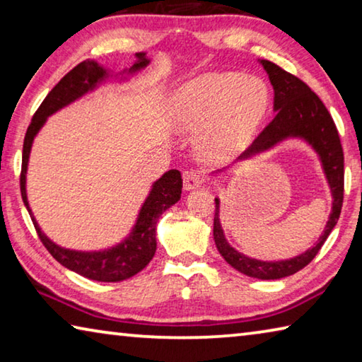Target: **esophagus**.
Returning <instances> with one entry per match:
<instances>
[{
    "instance_id": "esophagus-1",
    "label": "esophagus",
    "mask_w": 362,
    "mask_h": 362,
    "mask_svg": "<svg viewBox=\"0 0 362 362\" xmlns=\"http://www.w3.org/2000/svg\"><path fill=\"white\" fill-rule=\"evenodd\" d=\"M204 182V175L199 170H188L183 174V188L185 189H194L199 188Z\"/></svg>"
}]
</instances>
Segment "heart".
<instances>
[{
  "label": "heart",
  "mask_w": 362,
  "mask_h": 362,
  "mask_svg": "<svg viewBox=\"0 0 362 362\" xmlns=\"http://www.w3.org/2000/svg\"><path fill=\"white\" fill-rule=\"evenodd\" d=\"M272 95L260 78L240 71L207 73L175 90L169 121L175 129L194 132L196 150L209 163H225L252 142L265 122Z\"/></svg>",
  "instance_id": "b5f03b06"
}]
</instances>
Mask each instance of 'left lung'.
Here are the masks:
<instances>
[{"label": "left lung", "instance_id": "8db88e82", "mask_svg": "<svg viewBox=\"0 0 362 362\" xmlns=\"http://www.w3.org/2000/svg\"><path fill=\"white\" fill-rule=\"evenodd\" d=\"M267 70L269 81L274 89V118L268 122L252 145L243 153L240 159H246L255 153L265 151L278 142L289 137L305 139L321 158L322 169L326 173L330 192H332V212L327 220L326 230L313 247L302 255L291 260L262 262L243 255L233 249L225 240L223 230L220 226L218 207L220 201L216 198V216H214V241L218 252L238 272L257 279H279L291 276L300 272L315 259L322 244L326 243L330 231L337 225L343 204V148L340 144L339 131H337L332 116L326 105L302 79L291 75L269 60H260Z\"/></svg>", "mask_w": 362, "mask_h": 362}]
</instances>
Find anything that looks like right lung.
I'll list each match as a JSON object with an SVG mask.
<instances>
[{
	"instance_id": "right-lung-1",
	"label": "right lung",
	"mask_w": 362,
	"mask_h": 362,
	"mask_svg": "<svg viewBox=\"0 0 362 362\" xmlns=\"http://www.w3.org/2000/svg\"><path fill=\"white\" fill-rule=\"evenodd\" d=\"M137 62L131 66L129 73L139 71L140 69L148 65L150 60L145 57L144 52L136 54ZM107 76V71L94 60H84L78 64L75 69L70 70L60 81L54 86L51 93L46 95L40 108L33 115V119L30 122L25 139H23V151H22V170H21V193L23 204L27 206L30 217L35 225V230L38 233L41 243L49 250L54 259L60 265L71 269L84 278L102 281V283H118L127 278H132L134 274L148 265L153 255L156 252V222L161 214L169 209L180 199L182 193V175L177 169L168 170L161 179L153 183V188L145 199L142 209L139 212L136 226L127 240L122 241L118 246L112 249L100 250V252H78V250L64 249L54 244L49 238L41 231L36 223L28 206L27 199V168L28 156L32 150L33 139L38 131L46 122L47 116L56 113L65 105H69L78 97L84 95L88 90H93L97 83H100Z\"/></svg>"
}]
</instances>
